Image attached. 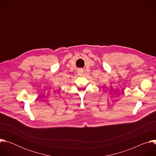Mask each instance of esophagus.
I'll return each instance as SVG.
<instances>
[{
    "label": "esophagus",
    "instance_id": "34e87169",
    "mask_svg": "<svg viewBox=\"0 0 156 156\" xmlns=\"http://www.w3.org/2000/svg\"><path fill=\"white\" fill-rule=\"evenodd\" d=\"M78 72L79 73V74H80V75H83V69H78Z\"/></svg>",
    "mask_w": 156,
    "mask_h": 156
}]
</instances>
